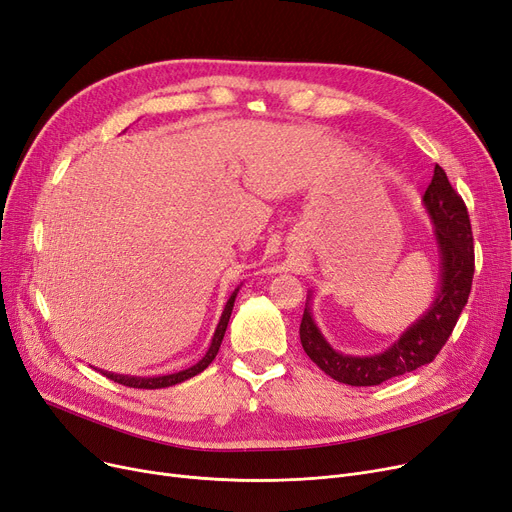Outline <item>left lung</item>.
<instances>
[{
	"instance_id": "left-lung-1",
	"label": "left lung",
	"mask_w": 512,
	"mask_h": 512,
	"mask_svg": "<svg viewBox=\"0 0 512 512\" xmlns=\"http://www.w3.org/2000/svg\"><path fill=\"white\" fill-rule=\"evenodd\" d=\"M422 205L433 221V236L439 253V291L429 309L410 324L399 339L381 353L349 355L324 339L309 303L301 320V345L305 353L330 379L351 387L381 385L393 376L431 364L450 339L452 330L469 301L475 274V247L469 211L452 188L446 171L435 165L433 180L422 194ZM311 301V295H307Z\"/></svg>"
}]
</instances>
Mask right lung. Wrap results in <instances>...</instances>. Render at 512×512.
I'll return each instance as SVG.
<instances>
[{
  "label": "right lung",
  "mask_w": 512,
  "mask_h": 512,
  "mask_svg": "<svg viewBox=\"0 0 512 512\" xmlns=\"http://www.w3.org/2000/svg\"><path fill=\"white\" fill-rule=\"evenodd\" d=\"M238 291H240V286L230 295L224 311H221V318H219V324L215 328V335H213L211 345H209L207 353L203 355L201 362H196L194 366H190L186 370L173 372V374H163V376H129V374H115V372H106V370H102V374L106 376V379H110V381H115V383L125 385V387H133V389H165V387H173L177 383H184V381L192 379V376H196V374H201L215 360V355H217V351L221 347V341H224V335H226V328H228V322H230V316H232V307H234Z\"/></svg>",
  "instance_id": "right-lung-1"
}]
</instances>
